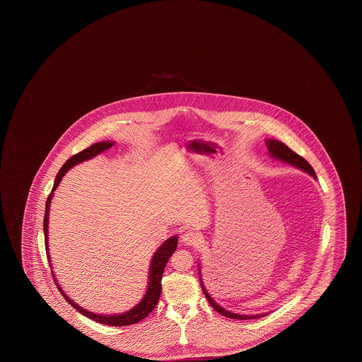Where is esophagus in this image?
<instances>
[{
  "label": "esophagus",
  "mask_w": 362,
  "mask_h": 362,
  "mask_svg": "<svg viewBox=\"0 0 362 362\" xmlns=\"http://www.w3.org/2000/svg\"><path fill=\"white\" fill-rule=\"evenodd\" d=\"M202 240V236L195 232V230H186L183 235H182V241L186 244V245H197L199 244Z\"/></svg>",
  "instance_id": "34e87169"
}]
</instances>
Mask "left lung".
<instances>
[{
  "mask_svg": "<svg viewBox=\"0 0 362 362\" xmlns=\"http://www.w3.org/2000/svg\"><path fill=\"white\" fill-rule=\"evenodd\" d=\"M266 146H267L269 153L272 155V157L278 158V160H281V161H285V163H289V164H292L294 167H297V168H300V170L310 173V176H313V177L316 179V173L313 171V168L310 167V163H308L304 157H301V156L297 155L296 152H293L292 149L288 148L284 142H281V141H278V139H269V141H266ZM198 270H201V269H198ZM199 274H201V272H199ZM199 278H201V276H199ZM201 284H202V278H201ZM202 291L205 293V297H206L209 304H210L214 310H217L218 313H221L223 316H225V317L238 319V320H248V319H257V317L264 316V315L245 316V315L232 313V312H229V310H225L224 308H221L220 305H217V304L213 301V298H211V297L209 296V293L206 292L204 284H202Z\"/></svg>",
  "mask_w": 362,
  "mask_h": 362,
  "instance_id": "1",
  "label": "left lung"
}]
</instances>
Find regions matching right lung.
Listing matches in <instances>:
<instances>
[{
	"mask_svg": "<svg viewBox=\"0 0 362 362\" xmlns=\"http://www.w3.org/2000/svg\"><path fill=\"white\" fill-rule=\"evenodd\" d=\"M112 145H114V142H111V141L96 142V144L90 145L89 148L84 149L83 152L71 156L69 160H66V163L61 167V170L57 173L55 182H54V186H52V191L58 187L62 176L68 173L73 165H76L78 163H83V161H86L88 158H92L93 156L102 153L105 149L111 148ZM52 194L49 195L47 201H46V211H45V220H43L46 248H47V233H49L47 232V226H49V210H50V205H52ZM176 247H177V238L176 236H173L171 239H168V240H165V243L161 244V247L156 251V254L153 255V258H152V262H151L149 285H148V291L145 293L144 298L139 301L137 307H134L133 310H127L124 313H121V315H98V313H93V312L84 310L83 307H80L74 301H71L69 297L61 291L59 285L57 282L55 284H57L59 292L62 293V296L66 298V301L69 303L70 305L74 310H78L80 313H83L86 317L92 319V320H95L98 323H103L105 326L122 327V326L136 325L138 322H141L142 319H145L153 310L156 304L158 303V298H160V294H161V278H163V273H164V267H165L167 262L171 258V255L175 252ZM46 251H47V259H50V257H49V250H46Z\"/></svg>",
	"mask_w": 362,
	"mask_h": 362,
	"instance_id": "obj_1",
	"label": "right lung"
}]
</instances>
